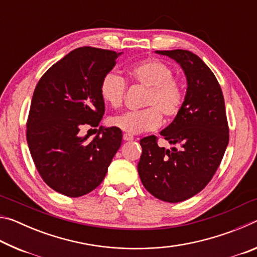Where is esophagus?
I'll use <instances>...</instances> for the list:
<instances>
[{"mask_svg": "<svg viewBox=\"0 0 257 257\" xmlns=\"http://www.w3.org/2000/svg\"><path fill=\"white\" fill-rule=\"evenodd\" d=\"M123 141L132 142V141H134V136H132V135H129V134H123Z\"/></svg>", "mask_w": 257, "mask_h": 257, "instance_id": "34e87169", "label": "esophagus"}]
</instances>
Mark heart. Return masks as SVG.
<instances>
[{"label": "heart", "mask_w": 257, "mask_h": 257, "mask_svg": "<svg viewBox=\"0 0 257 257\" xmlns=\"http://www.w3.org/2000/svg\"><path fill=\"white\" fill-rule=\"evenodd\" d=\"M132 80L146 87L145 106L142 111H130L112 116L110 122L129 135L153 132L162 123L163 113L172 118L179 113L184 103V92L179 81L173 78L172 69L158 59H146L129 69ZM127 84L122 77L107 72L99 85V94L104 102L112 107L122 105Z\"/></svg>", "instance_id": "obj_1"}]
</instances>
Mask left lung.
Returning <instances> with one entry per match:
<instances>
[{
	"label": "left lung",
	"instance_id": "obj_1",
	"mask_svg": "<svg viewBox=\"0 0 257 257\" xmlns=\"http://www.w3.org/2000/svg\"><path fill=\"white\" fill-rule=\"evenodd\" d=\"M180 64L187 79L185 101L175 120L161 132L173 147L158 138L141 139L138 173L149 193L178 203L198 194L211 181L229 143L224 98L214 73L196 54L185 50L156 51Z\"/></svg>",
	"mask_w": 257,
	"mask_h": 257
}]
</instances>
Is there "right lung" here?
<instances>
[{
    "label": "right lung",
    "mask_w": 257,
    "mask_h": 257,
    "mask_svg": "<svg viewBox=\"0 0 257 257\" xmlns=\"http://www.w3.org/2000/svg\"><path fill=\"white\" fill-rule=\"evenodd\" d=\"M121 53L84 46L47 70L34 90L27 143L42 179L69 197L94 190L120 149L122 133L99 127L93 141L79 136L85 124L97 127L105 111L99 94L103 77Z\"/></svg>",
    "instance_id": "obj_1"
}]
</instances>
